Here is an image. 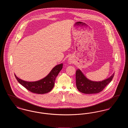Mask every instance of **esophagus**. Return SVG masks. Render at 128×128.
I'll use <instances>...</instances> for the list:
<instances>
[{
	"label": "esophagus",
	"mask_w": 128,
	"mask_h": 128,
	"mask_svg": "<svg viewBox=\"0 0 128 128\" xmlns=\"http://www.w3.org/2000/svg\"><path fill=\"white\" fill-rule=\"evenodd\" d=\"M68 64H70L72 63V60H69L68 61Z\"/></svg>",
	"instance_id": "1"
}]
</instances>
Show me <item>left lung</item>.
Segmentation results:
<instances>
[{
	"label": "left lung",
	"mask_w": 128,
	"mask_h": 128,
	"mask_svg": "<svg viewBox=\"0 0 128 128\" xmlns=\"http://www.w3.org/2000/svg\"><path fill=\"white\" fill-rule=\"evenodd\" d=\"M114 73L108 78L102 81H92L87 79L82 72L78 69L76 71V84L79 91L85 94H96L103 90L104 87L112 80Z\"/></svg>",
	"instance_id": "obj_1"
}]
</instances>
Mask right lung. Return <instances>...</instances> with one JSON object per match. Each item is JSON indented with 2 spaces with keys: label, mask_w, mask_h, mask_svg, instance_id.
Here are the masks:
<instances>
[{
  "label": "right lung",
  "mask_w": 128,
  "mask_h": 128,
  "mask_svg": "<svg viewBox=\"0 0 128 128\" xmlns=\"http://www.w3.org/2000/svg\"><path fill=\"white\" fill-rule=\"evenodd\" d=\"M63 68V63L54 67L48 74L42 79L35 82H27L18 78L14 74L18 82L30 91L38 94H44L50 91L54 86L56 78Z\"/></svg>",
  "instance_id": "add662e5"
}]
</instances>
